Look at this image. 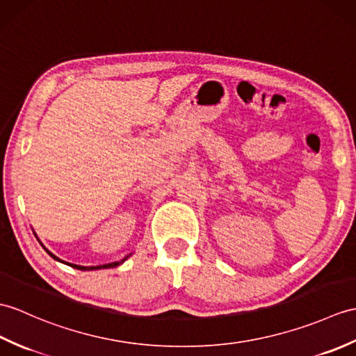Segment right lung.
I'll return each instance as SVG.
<instances>
[{
  "mask_svg": "<svg viewBox=\"0 0 356 356\" xmlns=\"http://www.w3.org/2000/svg\"><path fill=\"white\" fill-rule=\"evenodd\" d=\"M48 252V250H47ZM49 253V252H48ZM53 256L54 259H57V261H60L59 258H56V256L53 254V253H49ZM126 261V258H124L122 261H120V262H111V264H103V266H97V267H81V266H74V264H71V267H74V268H77V270H98V268H111V267H117V266H120L121 262H124Z\"/></svg>",
  "mask_w": 356,
  "mask_h": 356,
  "instance_id": "1",
  "label": "right lung"
}]
</instances>
